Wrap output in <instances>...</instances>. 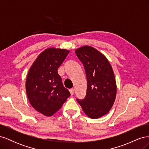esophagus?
<instances>
[{
  "instance_id": "1",
  "label": "esophagus",
  "mask_w": 149,
  "mask_h": 149,
  "mask_svg": "<svg viewBox=\"0 0 149 149\" xmlns=\"http://www.w3.org/2000/svg\"><path fill=\"white\" fill-rule=\"evenodd\" d=\"M70 94H71V96L73 95L74 93V89H70Z\"/></svg>"
}]
</instances>
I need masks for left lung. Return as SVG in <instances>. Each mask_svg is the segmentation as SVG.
I'll return each mask as SVG.
<instances>
[{"label": "left lung", "mask_w": 149, "mask_h": 149, "mask_svg": "<svg viewBox=\"0 0 149 149\" xmlns=\"http://www.w3.org/2000/svg\"><path fill=\"white\" fill-rule=\"evenodd\" d=\"M87 78L86 95L77 101L89 118L97 119L107 114L113 106L117 86L112 66L106 57L94 48L83 46L76 49Z\"/></svg>", "instance_id": "left-lung-1"}]
</instances>
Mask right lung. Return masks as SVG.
Listing matches in <instances>:
<instances>
[{"instance_id":"add662e5","label":"right lung","mask_w":149,"mask_h":149,"mask_svg":"<svg viewBox=\"0 0 149 149\" xmlns=\"http://www.w3.org/2000/svg\"><path fill=\"white\" fill-rule=\"evenodd\" d=\"M69 53L68 49L47 48L29 70L25 83L26 95L34 109L46 116L56 112L70 96L58 73V68Z\"/></svg>"}]
</instances>
